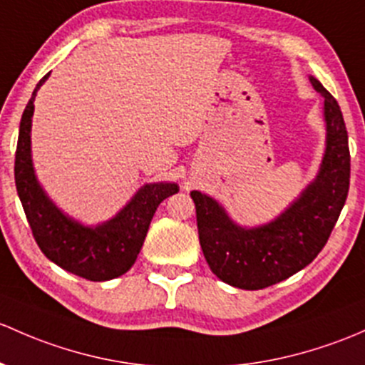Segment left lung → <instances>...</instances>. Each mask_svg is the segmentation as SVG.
Wrapping results in <instances>:
<instances>
[{"label":"left lung","mask_w":365,"mask_h":365,"mask_svg":"<svg viewBox=\"0 0 365 365\" xmlns=\"http://www.w3.org/2000/svg\"><path fill=\"white\" fill-rule=\"evenodd\" d=\"M309 80L325 98L327 150L317 180L282 217L264 227L241 229L217 201L190 192L206 262L222 282L237 289H266L304 269L325 247L346 202L350 147L343 113L334 96L317 78Z\"/></svg>","instance_id":"1"}]
</instances>
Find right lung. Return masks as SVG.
I'll use <instances>...</instances> for the list:
<instances>
[{"label": "right lung", "mask_w": 365, "mask_h": 365, "mask_svg": "<svg viewBox=\"0 0 365 365\" xmlns=\"http://www.w3.org/2000/svg\"><path fill=\"white\" fill-rule=\"evenodd\" d=\"M48 75L51 73H47L38 82L22 113L17 150H15V187L34 241L45 257L64 271H70L80 278L91 282H106L131 269L157 206L166 197L178 192V185L175 183L145 185L113 220L96 229L83 227L64 217L40 189L31 163L29 133L34 98Z\"/></svg>", "instance_id": "1"}]
</instances>
